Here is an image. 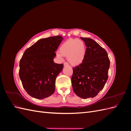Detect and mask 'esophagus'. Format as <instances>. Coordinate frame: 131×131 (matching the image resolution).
<instances>
[{
    "label": "esophagus",
    "instance_id": "esophagus-1",
    "mask_svg": "<svg viewBox=\"0 0 131 131\" xmlns=\"http://www.w3.org/2000/svg\"><path fill=\"white\" fill-rule=\"evenodd\" d=\"M63 64H64V66H69V64L67 62H64Z\"/></svg>",
    "mask_w": 131,
    "mask_h": 131
}]
</instances>
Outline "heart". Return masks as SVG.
<instances>
[{
    "label": "heart",
    "mask_w": 131,
    "mask_h": 131,
    "mask_svg": "<svg viewBox=\"0 0 131 131\" xmlns=\"http://www.w3.org/2000/svg\"><path fill=\"white\" fill-rule=\"evenodd\" d=\"M86 47L84 41L79 39H70L62 43L59 51L56 53L57 57L61 59L63 56L67 57V60L73 66L81 64L84 61Z\"/></svg>",
    "instance_id": "obj_1"
}]
</instances>
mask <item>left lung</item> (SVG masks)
I'll list each match as a JSON object with an SVG mask.
<instances>
[{
    "instance_id": "8db88e82",
    "label": "left lung",
    "mask_w": 131,
    "mask_h": 131,
    "mask_svg": "<svg viewBox=\"0 0 131 131\" xmlns=\"http://www.w3.org/2000/svg\"><path fill=\"white\" fill-rule=\"evenodd\" d=\"M86 46L84 61L73 68L71 79L74 93L84 99L93 98L103 89L108 78V53L93 39L81 38Z\"/></svg>"
}]
</instances>
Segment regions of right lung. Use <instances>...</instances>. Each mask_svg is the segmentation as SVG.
<instances>
[{
    "mask_svg": "<svg viewBox=\"0 0 131 131\" xmlns=\"http://www.w3.org/2000/svg\"><path fill=\"white\" fill-rule=\"evenodd\" d=\"M63 39L61 35L40 39L23 54L19 76L23 88L32 97L42 100L54 93L55 80L63 64L55 63L53 58Z\"/></svg>",
    "mask_w": 131,
    "mask_h": 131,
    "instance_id": "1",
    "label": "right lung"
}]
</instances>
